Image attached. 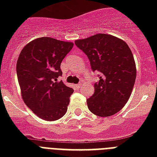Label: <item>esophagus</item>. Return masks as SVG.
<instances>
[{
  "instance_id": "34e87169",
  "label": "esophagus",
  "mask_w": 157,
  "mask_h": 157,
  "mask_svg": "<svg viewBox=\"0 0 157 157\" xmlns=\"http://www.w3.org/2000/svg\"><path fill=\"white\" fill-rule=\"evenodd\" d=\"M81 86H82V82H80V83L77 84V85H76V86H77L78 88H81Z\"/></svg>"
}]
</instances>
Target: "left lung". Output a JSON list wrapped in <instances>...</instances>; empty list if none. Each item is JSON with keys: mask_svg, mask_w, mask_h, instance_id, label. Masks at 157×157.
<instances>
[{"mask_svg": "<svg viewBox=\"0 0 157 157\" xmlns=\"http://www.w3.org/2000/svg\"><path fill=\"white\" fill-rule=\"evenodd\" d=\"M75 44L87 55L91 69L100 72L94 93L87 99L89 109L98 117L116 114L129 100L136 79V65L129 45L105 33L76 40Z\"/></svg>", "mask_w": 157, "mask_h": 157, "instance_id": "8db88e82", "label": "left lung"}]
</instances>
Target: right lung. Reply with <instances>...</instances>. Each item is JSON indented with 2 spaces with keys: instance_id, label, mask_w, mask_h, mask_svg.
<instances>
[{
  "instance_id": "1",
  "label": "right lung",
  "mask_w": 157,
  "mask_h": 157,
  "mask_svg": "<svg viewBox=\"0 0 157 157\" xmlns=\"http://www.w3.org/2000/svg\"><path fill=\"white\" fill-rule=\"evenodd\" d=\"M73 43L40 37L23 47L16 71L25 104L41 119L53 121L65 115L73 89L63 81L60 65Z\"/></svg>"
}]
</instances>
